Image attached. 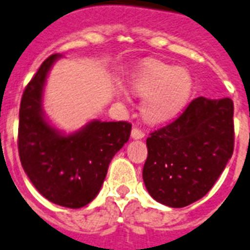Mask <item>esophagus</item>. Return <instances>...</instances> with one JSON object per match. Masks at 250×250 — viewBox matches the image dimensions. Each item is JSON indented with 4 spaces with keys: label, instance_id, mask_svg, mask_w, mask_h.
<instances>
[{
    "label": "esophagus",
    "instance_id": "obj_1",
    "mask_svg": "<svg viewBox=\"0 0 250 250\" xmlns=\"http://www.w3.org/2000/svg\"><path fill=\"white\" fill-rule=\"evenodd\" d=\"M144 136H145V132L141 129H139V127H134V129L131 130L132 139H143Z\"/></svg>",
    "mask_w": 250,
    "mask_h": 250
}]
</instances>
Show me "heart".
Segmentation results:
<instances>
[{"label": "heart", "mask_w": 250, "mask_h": 250, "mask_svg": "<svg viewBox=\"0 0 250 250\" xmlns=\"http://www.w3.org/2000/svg\"><path fill=\"white\" fill-rule=\"evenodd\" d=\"M132 91L145 96L143 114L152 123H164L182 111L190 99L194 81L188 70L165 62H146L130 81Z\"/></svg>", "instance_id": "heart-1"}]
</instances>
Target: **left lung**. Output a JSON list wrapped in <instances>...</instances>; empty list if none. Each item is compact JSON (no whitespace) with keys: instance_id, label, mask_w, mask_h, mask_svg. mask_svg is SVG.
Segmentation results:
<instances>
[{"instance_id":"obj_1","label":"left lung","mask_w":250,"mask_h":250,"mask_svg":"<svg viewBox=\"0 0 250 250\" xmlns=\"http://www.w3.org/2000/svg\"><path fill=\"white\" fill-rule=\"evenodd\" d=\"M234 105L229 98H196L173 123L146 139L143 179L150 195L183 208L210 190L234 150Z\"/></svg>"}]
</instances>
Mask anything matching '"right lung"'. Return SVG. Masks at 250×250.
Returning a JSON list of instances; mask_svg holds the SVG:
<instances>
[{
	"label": "right lung",
	"mask_w": 250,
	"mask_h": 250,
	"mask_svg": "<svg viewBox=\"0 0 250 250\" xmlns=\"http://www.w3.org/2000/svg\"><path fill=\"white\" fill-rule=\"evenodd\" d=\"M59 57H47L26 86L17 145L22 167L39 193L55 204L77 209L99 194L110 161L129 140L131 124L92 120L68 135L50 125L42 96L48 71Z\"/></svg>",
	"instance_id": "obj_1"
}]
</instances>
